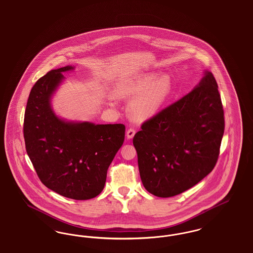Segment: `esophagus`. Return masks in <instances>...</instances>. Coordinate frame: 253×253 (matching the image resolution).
I'll return each mask as SVG.
<instances>
[{
	"label": "esophagus",
	"mask_w": 253,
	"mask_h": 253,
	"mask_svg": "<svg viewBox=\"0 0 253 253\" xmlns=\"http://www.w3.org/2000/svg\"><path fill=\"white\" fill-rule=\"evenodd\" d=\"M134 133H135L134 129H133V128H130V129H128V131L126 132V136H127V138H128V139H131V138L133 137Z\"/></svg>",
	"instance_id": "34e87169"
}]
</instances>
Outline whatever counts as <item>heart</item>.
Listing matches in <instances>:
<instances>
[{
  "mask_svg": "<svg viewBox=\"0 0 253 253\" xmlns=\"http://www.w3.org/2000/svg\"><path fill=\"white\" fill-rule=\"evenodd\" d=\"M172 91L168 75L156 72L139 73L122 79L114 86V96L120 99L132 98L129 115L133 121H147L160 111Z\"/></svg>",
  "mask_w": 253,
  "mask_h": 253,
  "instance_id": "obj_1",
  "label": "heart"
}]
</instances>
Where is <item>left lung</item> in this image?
<instances>
[{
    "label": "left lung",
    "instance_id": "8db88e82",
    "mask_svg": "<svg viewBox=\"0 0 253 253\" xmlns=\"http://www.w3.org/2000/svg\"><path fill=\"white\" fill-rule=\"evenodd\" d=\"M224 110L213 75L141 126L132 144L145 189L171 197L191 189L216 164L224 134Z\"/></svg>",
    "mask_w": 253,
    "mask_h": 253
}]
</instances>
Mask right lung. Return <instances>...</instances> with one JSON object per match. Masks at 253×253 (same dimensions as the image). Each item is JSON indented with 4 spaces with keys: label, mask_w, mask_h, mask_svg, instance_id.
Masks as SVG:
<instances>
[{
    "label": "right lung",
    "mask_w": 253,
    "mask_h": 253,
    "mask_svg": "<svg viewBox=\"0 0 253 253\" xmlns=\"http://www.w3.org/2000/svg\"><path fill=\"white\" fill-rule=\"evenodd\" d=\"M74 69L67 65L51 70L33 86L24 114V141L44 186L64 197L87 200L102 192L125 126L69 121L56 115L52 97L65 81L62 73Z\"/></svg>",
    "instance_id": "add662e5"
}]
</instances>
